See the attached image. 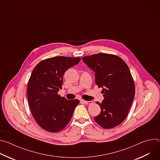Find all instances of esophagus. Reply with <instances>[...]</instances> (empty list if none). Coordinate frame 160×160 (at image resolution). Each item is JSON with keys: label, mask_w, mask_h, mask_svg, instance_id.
Returning <instances> with one entry per match:
<instances>
[{"label": "esophagus", "mask_w": 160, "mask_h": 160, "mask_svg": "<svg viewBox=\"0 0 160 160\" xmlns=\"http://www.w3.org/2000/svg\"><path fill=\"white\" fill-rule=\"evenodd\" d=\"M81 102H82L83 103L85 104H92V101H84V100H81Z\"/></svg>", "instance_id": "esophagus-1"}]
</instances>
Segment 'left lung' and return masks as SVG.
Segmentation results:
<instances>
[{"label":"left lung","instance_id":"8db88e82","mask_svg":"<svg viewBox=\"0 0 160 160\" xmlns=\"http://www.w3.org/2000/svg\"><path fill=\"white\" fill-rule=\"evenodd\" d=\"M95 72L96 84L102 88L104 100L97 102L101 111L94 120L104 128H112L126 118L135 96V85L129 68L120 57L99 53L83 57Z\"/></svg>","mask_w":160,"mask_h":160}]
</instances>
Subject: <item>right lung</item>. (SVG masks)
<instances>
[{
    "mask_svg": "<svg viewBox=\"0 0 160 160\" xmlns=\"http://www.w3.org/2000/svg\"><path fill=\"white\" fill-rule=\"evenodd\" d=\"M80 59L57 56L44 59L34 68L28 83V103L34 119L45 130L59 132L70 121L79 100H67L58 92L66 71Z\"/></svg>",
    "mask_w": 160,
    "mask_h": 160,
    "instance_id": "add662e5",
    "label": "right lung"
}]
</instances>
